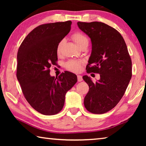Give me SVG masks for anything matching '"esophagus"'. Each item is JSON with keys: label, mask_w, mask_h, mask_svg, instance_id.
<instances>
[{"label": "esophagus", "mask_w": 146, "mask_h": 146, "mask_svg": "<svg viewBox=\"0 0 146 146\" xmlns=\"http://www.w3.org/2000/svg\"><path fill=\"white\" fill-rule=\"evenodd\" d=\"M77 78H78V82H82L83 80V78L81 75H78L77 76Z\"/></svg>", "instance_id": "obj_1"}]
</instances>
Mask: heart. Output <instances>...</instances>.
I'll use <instances>...</instances> for the list:
<instances>
[{
	"mask_svg": "<svg viewBox=\"0 0 146 146\" xmlns=\"http://www.w3.org/2000/svg\"><path fill=\"white\" fill-rule=\"evenodd\" d=\"M71 38L75 41L76 44L78 45L79 47L82 49L83 48L87 47L89 44V39L87 36H86L84 34L80 32L76 31L72 35H71ZM64 43V39H62L58 43L56 46V53L58 54H60L61 52L62 46L63 45ZM82 62L81 61L78 60H71L68 61L67 63L65 64V67H66L68 70L72 72L78 73L82 69Z\"/></svg>",
	"mask_w": 146,
	"mask_h": 146,
	"instance_id": "heart-1",
	"label": "heart"
}]
</instances>
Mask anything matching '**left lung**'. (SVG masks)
Masks as SVG:
<instances>
[{
    "mask_svg": "<svg viewBox=\"0 0 146 146\" xmlns=\"http://www.w3.org/2000/svg\"><path fill=\"white\" fill-rule=\"evenodd\" d=\"M79 28L91 39L92 50L86 70L100 74L93 82L88 76L83 79L89 86L84 99L88 111L106 113L119 103L132 77V61L123 37L119 32L101 22H78Z\"/></svg>",
    "mask_w": 146,
    "mask_h": 146,
    "instance_id": "8db88e82",
    "label": "left lung"
}]
</instances>
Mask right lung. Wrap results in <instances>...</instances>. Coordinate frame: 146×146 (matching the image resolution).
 <instances>
[{"label":"right lung","instance_id":"1","mask_svg":"<svg viewBox=\"0 0 146 146\" xmlns=\"http://www.w3.org/2000/svg\"><path fill=\"white\" fill-rule=\"evenodd\" d=\"M71 21L41 24L31 31L17 52L16 76L27 102L46 115L58 113L65 95L77 82V76L65 71L51 76L49 68L56 65L58 43L71 29Z\"/></svg>","mask_w":146,"mask_h":146}]
</instances>
